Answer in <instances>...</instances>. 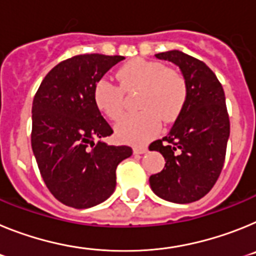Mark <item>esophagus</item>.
I'll return each instance as SVG.
<instances>
[{"instance_id":"obj_1","label":"esophagus","mask_w":256,"mask_h":256,"mask_svg":"<svg viewBox=\"0 0 256 256\" xmlns=\"http://www.w3.org/2000/svg\"><path fill=\"white\" fill-rule=\"evenodd\" d=\"M146 146H135L134 148V154H143L146 152Z\"/></svg>"}]
</instances>
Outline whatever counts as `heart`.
<instances>
[{
    "label": "heart",
    "instance_id": "1",
    "mask_svg": "<svg viewBox=\"0 0 256 256\" xmlns=\"http://www.w3.org/2000/svg\"><path fill=\"white\" fill-rule=\"evenodd\" d=\"M120 86L112 80L100 78L92 92L95 106L110 120H118L124 112V90L140 88L136 114L126 116L116 125L122 142L144 144L158 134L161 118L172 121L183 110L188 95L186 82L180 73L168 70L157 62L134 59L117 72Z\"/></svg>",
    "mask_w": 256,
    "mask_h": 256
}]
</instances>
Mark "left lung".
I'll list each match as a JSON object with an SVG mask.
<instances>
[{
  "label": "left lung",
  "instance_id": "8db88e82",
  "mask_svg": "<svg viewBox=\"0 0 256 256\" xmlns=\"http://www.w3.org/2000/svg\"><path fill=\"white\" fill-rule=\"evenodd\" d=\"M179 66L188 95L170 132L150 150L165 158L161 172L150 175L153 192L175 204H190L208 194L220 175L230 138V117L220 82L204 62L183 51L156 54Z\"/></svg>",
  "mask_w": 256,
  "mask_h": 256
}]
</instances>
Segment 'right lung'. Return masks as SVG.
I'll return each instance as SVG.
<instances>
[{
	"mask_svg": "<svg viewBox=\"0 0 256 256\" xmlns=\"http://www.w3.org/2000/svg\"><path fill=\"white\" fill-rule=\"evenodd\" d=\"M125 58L76 55L55 66L36 92L32 150L41 176L55 198L74 208L106 201L116 188V168L130 146H108L113 132L95 106L96 82Z\"/></svg>",
	"mask_w": 256,
	"mask_h": 256,
	"instance_id": "add662e5",
	"label": "right lung"
}]
</instances>
